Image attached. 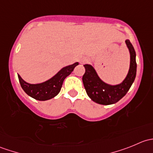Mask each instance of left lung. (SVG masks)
I'll return each mask as SVG.
<instances>
[{"label":"left lung","instance_id":"obj_1","mask_svg":"<svg viewBox=\"0 0 153 153\" xmlns=\"http://www.w3.org/2000/svg\"><path fill=\"white\" fill-rule=\"evenodd\" d=\"M130 55L129 69L124 81L118 84L112 85L100 78L95 68L90 64H85V73L83 75V83L88 96L95 103L103 105H109L118 102L129 91L136 76V54L129 40H126Z\"/></svg>","mask_w":153,"mask_h":153}]
</instances>
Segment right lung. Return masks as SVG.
<instances>
[{
  "label": "right lung",
  "mask_w": 153,
  "mask_h": 153,
  "mask_svg": "<svg viewBox=\"0 0 153 153\" xmlns=\"http://www.w3.org/2000/svg\"><path fill=\"white\" fill-rule=\"evenodd\" d=\"M77 65H78V62L66 66L49 80L39 84H29L26 82L18 74V79L22 89L29 96L38 101H47L54 98L59 93L66 77L70 75Z\"/></svg>",
  "instance_id": "1"
}]
</instances>
